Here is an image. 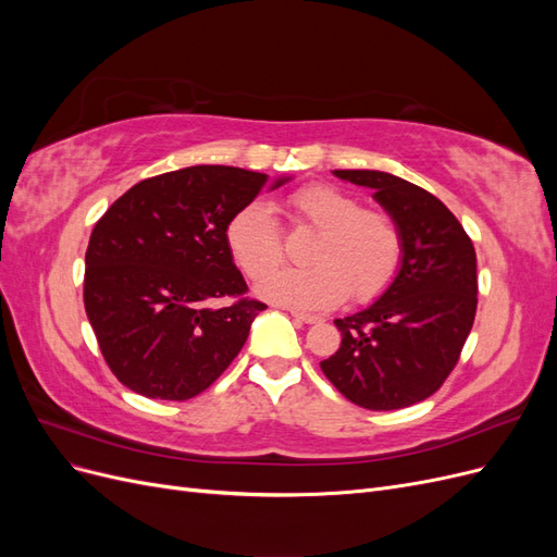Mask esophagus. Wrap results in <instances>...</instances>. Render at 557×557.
I'll return each mask as SVG.
<instances>
[{"label": "esophagus", "instance_id": "esophagus-1", "mask_svg": "<svg viewBox=\"0 0 557 557\" xmlns=\"http://www.w3.org/2000/svg\"><path fill=\"white\" fill-rule=\"evenodd\" d=\"M290 315H293L295 320H299V323H307V325H311V323H318V320H320V315H313V313H305V311H297V309H293V311H290Z\"/></svg>", "mask_w": 557, "mask_h": 557}]
</instances>
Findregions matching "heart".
Instances as JSON below:
<instances>
[{"label":"heart","mask_w":557,"mask_h":557,"mask_svg":"<svg viewBox=\"0 0 557 557\" xmlns=\"http://www.w3.org/2000/svg\"><path fill=\"white\" fill-rule=\"evenodd\" d=\"M285 205L295 227L315 230L309 267L269 276L283 262L285 246L274 211L262 201H250L227 223L234 262L252 281L269 276L260 295L297 311H323L348 295L364 305L391 288L404 258L401 230L391 213L364 209L356 195L325 183L305 185Z\"/></svg>","instance_id":"1"}]
</instances>
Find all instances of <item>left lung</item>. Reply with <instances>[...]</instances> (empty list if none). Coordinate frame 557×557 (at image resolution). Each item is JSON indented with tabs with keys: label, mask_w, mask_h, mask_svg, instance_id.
Returning <instances> with one entry per match:
<instances>
[{
	"label": "left lung",
	"mask_w": 557,
	"mask_h": 557,
	"mask_svg": "<svg viewBox=\"0 0 557 557\" xmlns=\"http://www.w3.org/2000/svg\"><path fill=\"white\" fill-rule=\"evenodd\" d=\"M334 174L374 190L404 237L395 281L372 307L336 318L339 350L320 362L346 399L372 411H395L434 395L476 315V250L442 199L399 176L372 170Z\"/></svg>",
	"instance_id": "left-lung-1"
}]
</instances>
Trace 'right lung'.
Listing matches in <instances>:
<instances>
[{
  "label": "right lung",
  "instance_id": "add662e5",
  "mask_svg": "<svg viewBox=\"0 0 557 557\" xmlns=\"http://www.w3.org/2000/svg\"><path fill=\"white\" fill-rule=\"evenodd\" d=\"M267 185V174L239 166H185L132 185L99 218L83 305L109 369L129 391L190 399L239 356L267 305L246 297L225 232Z\"/></svg>",
  "mask_w": 557,
  "mask_h": 557
}]
</instances>
